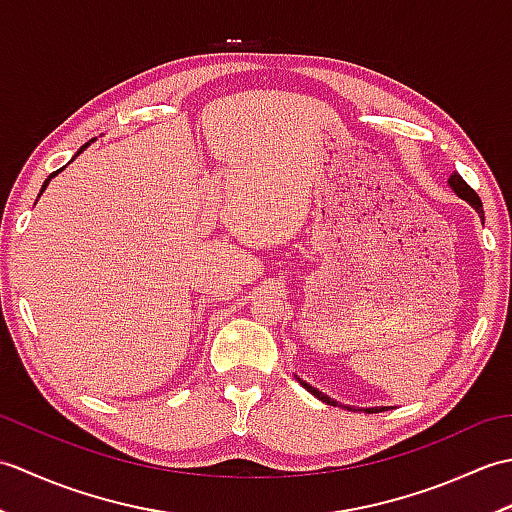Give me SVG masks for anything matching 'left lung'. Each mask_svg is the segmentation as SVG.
<instances>
[{
    "label": "left lung",
    "mask_w": 512,
    "mask_h": 512,
    "mask_svg": "<svg viewBox=\"0 0 512 512\" xmlns=\"http://www.w3.org/2000/svg\"><path fill=\"white\" fill-rule=\"evenodd\" d=\"M449 187L453 189V193H455V195H458V198H462V200L469 202V204L473 206V209H475L477 213H480L482 222H484V209H482V200H480V195H477V193H475V191L469 187V184H466V182L462 180V176H460L458 171H453V173H451V178H449ZM297 380H299V383L303 385V389H308L314 398H319L321 402H325V405H332V407H343V409H350V411H365V413H378V411H387V407H365V409L361 407V409H358V407H350V405H341V402L332 400L328 394H323V391H319L317 387H312L310 383H306V380H301L299 376H297Z\"/></svg>",
    "instance_id": "8db88e82"
}]
</instances>
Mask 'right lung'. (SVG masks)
Instances as JSON below:
<instances>
[{
	"label": "right lung",
	"instance_id": "right-lung-1",
	"mask_svg": "<svg viewBox=\"0 0 512 512\" xmlns=\"http://www.w3.org/2000/svg\"><path fill=\"white\" fill-rule=\"evenodd\" d=\"M94 140H96V138H92V140H90V143H85V145H83V147H81V149H79V151H76V154H74V156H72V160H74V158H76V156H79V154H83V151H85V149H88V147H90V145H92V143H94ZM72 160H70V162H72ZM63 169H65V167H61V169H59V171H52V173H50V176H48V178H46V182H43V184H41V191H39V195H41V193H43V191H46V187H48V184H50V180H52V178H54V176H57V173H61V171H63Z\"/></svg>",
	"mask_w": 512,
	"mask_h": 512
}]
</instances>
